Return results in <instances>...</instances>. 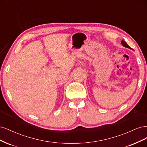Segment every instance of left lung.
<instances>
[{"label": "left lung", "mask_w": 147, "mask_h": 147, "mask_svg": "<svg viewBox=\"0 0 147 147\" xmlns=\"http://www.w3.org/2000/svg\"><path fill=\"white\" fill-rule=\"evenodd\" d=\"M121 45H123V46H124V47H125V48H129V49H131L130 47L127 45V44L126 43V42L125 41H123V40H122L121 41Z\"/></svg>", "instance_id": "obj_1"}]
</instances>
